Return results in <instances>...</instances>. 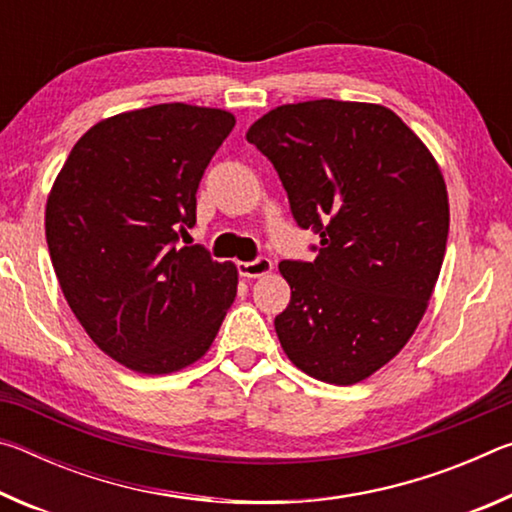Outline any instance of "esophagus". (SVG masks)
I'll return each mask as SVG.
<instances>
[{
	"mask_svg": "<svg viewBox=\"0 0 512 512\" xmlns=\"http://www.w3.org/2000/svg\"><path fill=\"white\" fill-rule=\"evenodd\" d=\"M239 275L244 277H259V275H266L273 271V262L268 257H257L253 262H239Z\"/></svg>",
	"mask_w": 512,
	"mask_h": 512,
	"instance_id": "esophagus-1",
	"label": "esophagus"
}]
</instances>
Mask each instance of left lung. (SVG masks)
<instances>
[{
    "label": "left lung",
    "instance_id": "1",
    "mask_svg": "<svg viewBox=\"0 0 512 512\" xmlns=\"http://www.w3.org/2000/svg\"><path fill=\"white\" fill-rule=\"evenodd\" d=\"M246 140L273 162L296 223L320 237L314 262H280L291 302L275 316L277 339L309 377L357 384L404 348L427 311L449 232L443 173L377 103H287Z\"/></svg>",
    "mask_w": 512,
    "mask_h": 512
}]
</instances>
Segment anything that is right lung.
Segmentation results:
<instances>
[{
	"label": "right lung",
	"mask_w": 512,
	"mask_h": 512,
	"mask_svg": "<svg viewBox=\"0 0 512 512\" xmlns=\"http://www.w3.org/2000/svg\"><path fill=\"white\" fill-rule=\"evenodd\" d=\"M235 115L187 103L121 112L92 126L47 198L45 232L69 309L99 348L142 375L210 350L237 296V268L180 246L196 192Z\"/></svg>",
	"instance_id": "right-lung-1"
}]
</instances>
